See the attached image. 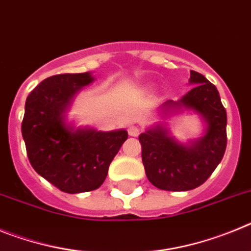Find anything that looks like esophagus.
Instances as JSON below:
<instances>
[{
	"label": "esophagus",
	"instance_id": "1",
	"mask_svg": "<svg viewBox=\"0 0 251 251\" xmlns=\"http://www.w3.org/2000/svg\"><path fill=\"white\" fill-rule=\"evenodd\" d=\"M139 132H141V128L138 127V126H129L128 127V134L132 137H137L139 134Z\"/></svg>",
	"mask_w": 251,
	"mask_h": 251
}]
</instances>
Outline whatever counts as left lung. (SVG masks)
I'll return each instance as SVG.
<instances>
[{
  "label": "left lung",
  "mask_w": 251,
  "mask_h": 251,
  "mask_svg": "<svg viewBox=\"0 0 251 251\" xmlns=\"http://www.w3.org/2000/svg\"><path fill=\"white\" fill-rule=\"evenodd\" d=\"M188 81L194 88L179 100H166L161 109L163 117L183 108L194 110L205 121V134L183 145L156 124L139 136L148 181L165 191H188L202 185L221 162L227 143V117L216 86L194 70Z\"/></svg>",
  "instance_id": "1"
}]
</instances>
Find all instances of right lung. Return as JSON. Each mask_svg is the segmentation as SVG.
I'll return each instance as SVG.
<instances>
[{"mask_svg": "<svg viewBox=\"0 0 251 251\" xmlns=\"http://www.w3.org/2000/svg\"><path fill=\"white\" fill-rule=\"evenodd\" d=\"M90 73L52 75L28 94L21 130L28 161L40 176L66 194L97 190L127 130L74 128L65 113L73 98L93 83Z\"/></svg>", "mask_w": 251, "mask_h": 251, "instance_id": "right-lung-1", "label": "right lung"}]
</instances>
